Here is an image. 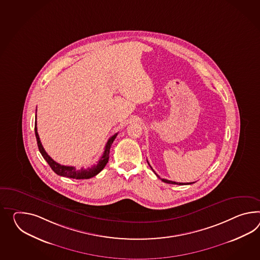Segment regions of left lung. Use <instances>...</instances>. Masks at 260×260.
<instances>
[{"mask_svg":"<svg viewBox=\"0 0 260 260\" xmlns=\"http://www.w3.org/2000/svg\"><path fill=\"white\" fill-rule=\"evenodd\" d=\"M147 164H148V161H147ZM148 165H149V164H148ZM149 166H150V165H149ZM150 168H151V169H152V170H153V168H152V167H151V166H150ZM153 172H154V173H155V171H154V170H153ZM155 174H156V173H155ZM156 175H157V174H156ZM157 177H158V178H160V177H158V175H157ZM160 180H161V181H164V182H165V183L177 184V185H189V184L194 183V182H190V183H178V182H175V181H171V180H168V179H165V178H160Z\"/></svg>","mask_w":260,"mask_h":260,"instance_id":"1","label":"left lung"}]
</instances>
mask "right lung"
<instances>
[{
  "label": "right lung",
  "mask_w": 260,
  "mask_h": 260,
  "mask_svg": "<svg viewBox=\"0 0 260 260\" xmlns=\"http://www.w3.org/2000/svg\"><path fill=\"white\" fill-rule=\"evenodd\" d=\"M35 133L37 137V142H38V149L41 153L42 157L46 159V161L51 166L52 171L56 173L58 176L61 177H70V178H75V179H88L91 177H95L102 169L107 165L109 160V154H110V148L112 144L114 143V139L117 136V133L114 134L110 139L108 140L107 144L105 146V150L103 152L102 158L98 161L96 165H94L92 167L89 168H81V169H76L74 166H66V165H59L56 161H54L52 158L47 154L45 151L44 147L42 146L39 135L38 133V127H37V115H36V122H35Z\"/></svg>",
  "instance_id": "obj_1"
}]
</instances>
